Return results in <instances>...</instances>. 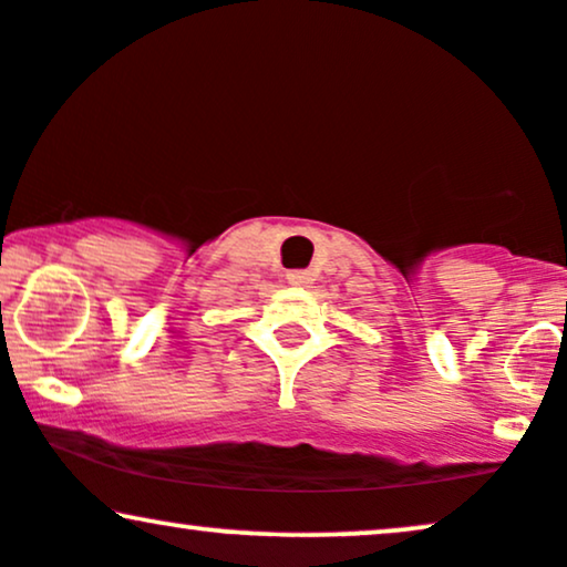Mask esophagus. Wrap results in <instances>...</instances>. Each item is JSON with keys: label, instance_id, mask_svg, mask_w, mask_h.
Wrapping results in <instances>:
<instances>
[{"label": "esophagus", "instance_id": "esophagus-1", "mask_svg": "<svg viewBox=\"0 0 567 567\" xmlns=\"http://www.w3.org/2000/svg\"><path fill=\"white\" fill-rule=\"evenodd\" d=\"M285 277H288V282L296 285V288H308V285L313 282V271L311 269H290Z\"/></svg>", "mask_w": 567, "mask_h": 567}]
</instances>
